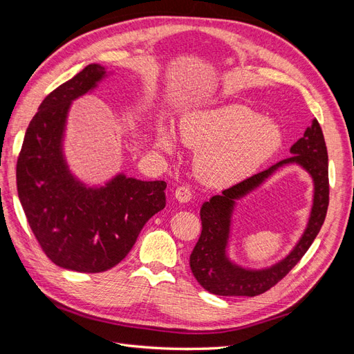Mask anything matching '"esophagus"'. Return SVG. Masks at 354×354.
<instances>
[{
    "instance_id": "34e87169",
    "label": "esophagus",
    "mask_w": 354,
    "mask_h": 354,
    "mask_svg": "<svg viewBox=\"0 0 354 354\" xmlns=\"http://www.w3.org/2000/svg\"><path fill=\"white\" fill-rule=\"evenodd\" d=\"M176 199L180 202H187L192 199V189L186 185L178 186L176 189Z\"/></svg>"
}]
</instances>
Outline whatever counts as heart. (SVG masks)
Instances as JSON below:
<instances>
[{
	"instance_id": "1",
	"label": "heart",
	"mask_w": 354,
	"mask_h": 354,
	"mask_svg": "<svg viewBox=\"0 0 354 354\" xmlns=\"http://www.w3.org/2000/svg\"><path fill=\"white\" fill-rule=\"evenodd\" d=\"M178 136L199 152L198 176L211 186H227L250 176L282 145L281 128L242 104L189 113L180 121ZM156 142L169 152L173 131L159 125Z\"/></svg>"
}]
</instances>
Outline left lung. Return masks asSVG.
Returning <instances> with one entry per match:
<instances>
[{
    "label": "left lung",
    "mask_w": 354,
    "mask_h": 354,
    "mask_svg": "<svg viewBox=\"0 0 354 354\" xmlns=\"http://www.w3.org/2000/svg\"><path fill=\"white\" fill-rule=\"evenodd\" d=\"M291 153V158H286L229 189H224L221 195L212 196L209 202L202 205V232L190 254V270L208 292L223 297H255L264 294L294 269L317 236L329 205V177L326 143L322 128L316 120L312 127L307 128L304 136L292 145ZM292 162L307 169L315 181L314 209L304 238L285 261L270 270L254 272L233 266L225 259V242L234 199L259 185L279 166Z\"/></svg>",
    "instance_id": "1"
}]
</instances>
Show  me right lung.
Returning <instances> with one entry per match:
<instances>
[{
    "mask_svg": "<svg viewBox=\"0 0 354 354\" xmlns=\"http://www.w3.org/2000/svg\"><path fill=\"white\" fill-rule=\"evenodd\" d=\"M103 75L104 68L88 65L42 100L16 165L19 199L41 250L55 264L81 273L121 263L146 221L165 207V181L118 176L90 189L69 174L62 155L69 104Z\"/></svg>",
    "mask_w": 354,
    "mask_h": 354,
    "instance_id": "right-lung-1",
    "label": "right lung"
}]
</instances>
